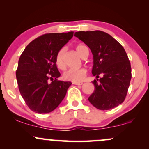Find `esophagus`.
I'll use <instances>...</instances> for the list:
<instances>
[{
    "mask_svg": "<svg viewBox=\"0 0 149 149\" xmlns=\"http://www.w3.org/2000/svg\"><path fill=\"white\" fill-rule=\"evenodd\" d=\"M73 84L76 85H82L83 84L82 82H73Z\"/></svg>",
    "mask_w": 149,
    "mask_h": 149,
    "instance_id": "esophagus-1",
    "label": "esophagus"
}]
</instances>
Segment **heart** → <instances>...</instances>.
Wrapping results in <instances>:
<instances>
[{"label": "heart", "mask_w": 149, "mask_h": 149, "mask_svg": "<svg viewBox=\"0 0 149 149\" xmlns=\"http://www.w3.org/2000/svg\"><path fill=\"white\" fill-rule=\"evenodd\" d=\"M86 47L84 45H78L76 46V50L77 53L81 57L83 53V49ZM63 56H64V49H61L57 52L56 55L55 61L57 67L60 69H63L64 68V60H63ZM87 71L85 69H69L65 71L64 73V77L66 80H70L72 82H79L83 80L86 76Z\"/></svg>", "instance_id": "obj_1"}]
</instances>
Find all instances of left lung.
<instances>
[{
  "instance_id": "left-lung-1",
  "label": "left lung",
  "mask_w": 149,
  "mask_h": 149,
  "mask_svg": "<svg viewBox=\"0 0 149 149\" xmlns=\"http://www.w3.org/2000/svg\"><path fill=\"white\" fill-rule=\"evenodd\" d=\"M75 36L88 46L93 55L92 73L97 78L92 81L95 89L89 102L100 110L118 107L125 99L132 78L130 62L123 47L102 31H78Z\"/></svg>"
}]
</instances>
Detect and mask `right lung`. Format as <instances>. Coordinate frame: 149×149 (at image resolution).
<instances>
[{"label": "right lung", "instance_id": "add662e5", "mask_svg": "<svg viewBox=\"0 0 149 149\" xmlns=\"http://www.w3.org/2000/svg\"><path fill=\"white\" fill-rule=\"evenodd\" d=\"M73 36V31L44 34L31 42L20 56L16 71L19 90L27 106L37 113L54 110L71 85L57 80L61 74L55 58Z\"/></svg>", "mask_w": 149, "mask_h": 149}]
</instances>
